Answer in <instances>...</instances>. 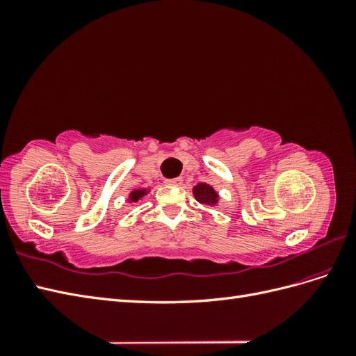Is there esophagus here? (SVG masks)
Wrapping results in <instances>:
<instances>
[{
    "instance_id": "34e87169",
    "label": "esophagus",
    "mask_w": 356,
    "mask_h": 356,
    "mask_svg": "<svg viewBox=\"0 0 356 356\" xmlns=\"http://www.w3.org/2000/svg\"><path fill=\"white\" fill-rule=\"evenodd\" d=\"M166 184L168 186H181L182 184V178L178 177V178H174V179H168Z\"/></svg>"
}]
</instances>
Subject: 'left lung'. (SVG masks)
<instances>
[{"label":"left lung","instance_id":"1","mask_svg":"<svg viewBox=\"0 0 356 356\" xmlns=\"http://www.w3.org/2000/svg\"><path fill=\"white\" fill-rule=\"evenodd\" d=\"M193 195H195L199 203L209 204V207H215L218 203V193L207 182H200V184L193 188Z\"/></svg>","mask_w":356,"mask_h":356}]
</instances>
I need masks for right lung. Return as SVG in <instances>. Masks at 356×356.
Segmentation results:
<instances>
[{"mask_svg":"<svg viewBox=\"0 0 356 356\" xmlns=\"http://www.w3.org/2000/svg\"><path fill=\"white\" fill-rule=\"evenodd\" d=\"M148 193V190H134V191H131V195H129V202L131 203H136L139 199H143L145 195Z\"/></svg>","mask_w":356,"mask_h":356,"instance_id":"1","label":"right lung"}]
</instances>
